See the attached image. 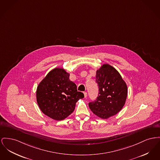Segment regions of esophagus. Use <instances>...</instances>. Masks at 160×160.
Masks as SVG:
<instances>
[{"mask_svg":"<svg viewBox=\"0 0 160 160\" xmlns=\"http://www.w3.org/2000/svg\"><path fill=\"white\" fill-rule=\"evenodd\" d=\"M87 93L86 92H84V97H85V98H86L87 97Z\"/></svg>","mask_w":160,"mask_h":160,"instance_id":"esophagus-1","label":"esophagus"}]
</instances>
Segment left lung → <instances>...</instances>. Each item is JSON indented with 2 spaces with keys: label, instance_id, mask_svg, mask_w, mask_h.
Here are the masks:
<instances>
[{
  "label": "left lung",
  "instance_id": "1",
  "mask_svg": "<svg viewBox=\"0 0 160 160\" xmlns=\"http://www.w3.org/2000/svg\"><path fill=\"white\" fill-rule=\"evenodd\" d=\"M96 82L98 96L89 103V107L99 118L108 119L122 109L128 96V86L118 71L107 63L97 70Z\"/></svg>",
  "mask_w": 160,
  "mask_h": 160
}]
</instances>
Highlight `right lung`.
Wrapping results in <instances>:
<instances>
[{
  "instance_id": "1",
  "label": "right lung",
  "mask_w": 160,
  "mask_h": 160,
  "mask_svg": "<svg viewBox=\"0 0 160 160\" xmlns=\"http://www.w3.org/2000/svg\"><path fill=\"white\" fill-rule=\"evenodd\" d=\"M69 75L64 68H56L38 85V106L42 112L54 120L65 119L74 112L78 100L84 97V94L77 91Z\"/></svg>"
}]
</instances>
